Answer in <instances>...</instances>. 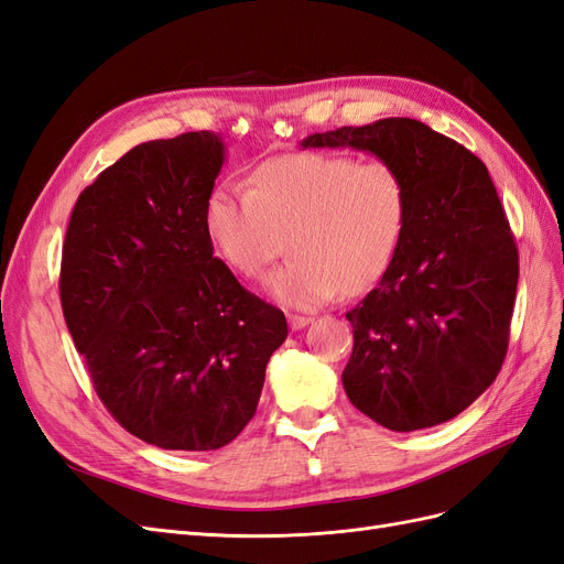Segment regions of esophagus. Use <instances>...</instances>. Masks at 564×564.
<instances>
[{
    "label": "esophagus",
    "mask_w": 564,
    "mask_h": 564,
    "mask_svg": "<svg viewBox=\"0 0 564 564\" xmlns=\"http://www.w3.org/2000/svg\"><path fill=\"white\" fill-rule=\"evenodd\" d=\"M313 319L305 317V315H289V327H292V332H299L303 327H308Z\"/></svg>",
    "instance_id": "1"
}]
</instances>
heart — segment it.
<instances>
[{
    "label": "heart",
    "mask_w": 564,
    "mask_h": 564,
    "mask_svg": "<svg viewBox=\"0 0 564 564\" xmlns=\"http://www.w3.org/2000/svg\"><path fill=\"white\" fill-rule=\"evenodd\" d=\"M406 220L409 193L395 166L329 152L270 158L251 172L249 193L224 183L204 202L214 251L240 278H259L286 240L292 261L270 272L263 292L294 311L379 284Z\"/></svg>",
    "instance_id": "heart-1"
}]
</instances>
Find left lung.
Segmentation results:
<instances>
[{
    "label": "left lung",
    "instance_id": "1",
    "mask_svg": "<svg viewBox=\"0 0 564 564\" xmlns=\"http://www.w3.org/2000/svg\"><path fill=\"white\" fill-rule=\"evenodd\" d=\"M301 145L371 152L409 193L395 261L346 313L348 400L398 433L454 419L501 371L518 292V247L487 166L409 117L313 133Z\"/></svg>",
    "mask_w": 564,
    "mask_h": 564
}]
</instances>
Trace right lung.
Returning a JSON list of instances; mask_svg holds the SVG:
<instances>
[{
  "instance_id": "add662e5",
  "label": "right lung",
  "mask_w": 564,
  "mask_h": 564,
  "mask_svg": "<svg viewBox=\"0 0 564 564\" xmlns=\"http://www.w3.org/2000/svg\"><path fill=\"white\" fill-rule=\"evenodd\" d=\"M224 162L212 131L135 145L84 187L65 232L67 329L108 412L162 449L240 435L286 338L284 313L237 282L204 228Z\"/></svg>"
}]
</instances>
